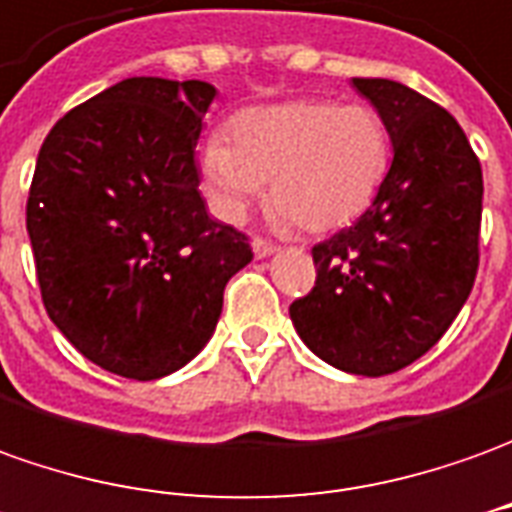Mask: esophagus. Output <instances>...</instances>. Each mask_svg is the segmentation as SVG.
Instances as JSON below:
<instances>
[{"label": "esophagus", "mask_w": 512, "mask_h": 512, "mask_svg": "<svg viewBox=\"0 0 512 512\" xmlns=\"http://www.w3.org/2000/svg\"><path fill=\"white\" fill-rule=\"evenodd\" d=\"M278 250L276 242H270V239H262V236H256L253 239V253L259 256V259H267V256H273Z\"/></svg>", "instance_id": "34e87169"}]
</instances>
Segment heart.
I'll list each match as a JSON object with an SVG mask.
<instances>
[{"instance_id": "heart-1", "label": "heart", "mask_w": 512, "mask_h": 512, "mask_svg": "<svg viewBox=\"0 0 512 512\" xmlns=\"http://www.w3.org/2000/svg\"><path fill=\"white\" fill-rule=\"evenodd\" d=\"M390 167V133L365 102L298 100L250 108L231 139L203 147V181L228 220H242L270 183L278 222L326 234L373 203Z\"/></svg>"}]
</instances>
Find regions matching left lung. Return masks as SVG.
<instances>
[{"instance_id": "left-lung-1", "label": "left lung", "mask_w": 512, "mask_h": 512, "mask_svg": "<svg viewBox=\"0 0 512 512\" xmlns=\"http://www.w3.org/2000/svg\"><path fill=\"white\" fill-rule=\"evenodd\" d=\"M351 83L382 114L393 164L368 211L312 248L315 287L292 301L290 317L323 362L387 376L424 357L471 295L482 167L438 102L396 80Z\"/></svg>"}]
</instances>
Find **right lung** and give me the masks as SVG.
Returning a JSON list of instances; mask_svg holds the SVG:
<instances>
[{
    "mask_svg": "<svg viewBox=\"0 0 512 512\" xmlns=\"http://www.w3.org/2000/svg\"><path fill=\"white\" fill-rule=\"evenodd\" d=\"M217 88L128 77L58 119L27 197L52 323L94 365L161 379L195 359L248 236L211 220L195 147Z\"/></svg>",
    "mask_w": 512,
    "mask_h": 512,
    "instance_id": "right-lung-1",
    "label": "right lung"
}]
</instances>
